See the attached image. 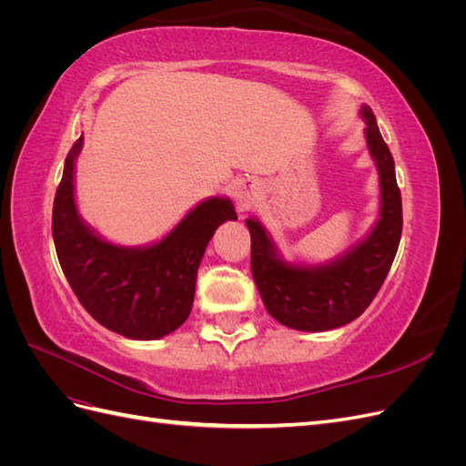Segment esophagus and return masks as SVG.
I'll return each instance as SVG.
<instances>
[{
  "mask_svg": "<svg viewBox=\"0 0 466 466\" xmlns=\"http://www.w3.org/2000/svg\"><path fill=\"white\" fill-rule=\"evenodd\" d=\"M233 196H235V200L238 202V208H241V209L250 208L252 202H255V192H252V187L245 185V182H238V185H235Z\"/></svg>",
  "mask_w": 466,
  "mask_h": 466,
  "instance_id": "obj_1",
  "label": "esophagus"
}]
</instances>
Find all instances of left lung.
I'll list each match as a JSON object with an SVG mask.
<instances>
[{
  "label": "left lung",
  "instance_id": "left-lung-1",
  "mask_svg": "<svg viewBox=\"0 0 466 466\" xmlns=\"http://www.w3.org/2000/svg\"><path fill=\"white\" fill-rule=\"evenodd\" d=\"M365 137L380 178V218L370 237L330 264L305 266L281 258L255 219L250 231V270L266 311L295 330L322 332L356 320L390 270L402 233V198L394 159L370 106L361 108Z\"/></svg>",
  "mask_w": 466,
  "mask_h": 466
}]
</instances>
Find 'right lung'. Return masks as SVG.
<instances>
[{
    "mask_svg": "<svg viewBox=\"0 0 466 466\" xmlns=\"http://www.w3.org/2000/svg\"><path fill=\"white\" fill-rule=\"evenodd\" d=\"M83 136L69 149L52 208V237L67 284L105 329L134 340H155L190 315L204 250L233 204L209 198L196 206L157 245L126 248L103 241L77 216L74 161Z\"/></svg>",
    "mask_w": 466,
    "mask_h": 466,
    "instance_id": "add662e5",
    "label": "right lung"
}]
</instances>
